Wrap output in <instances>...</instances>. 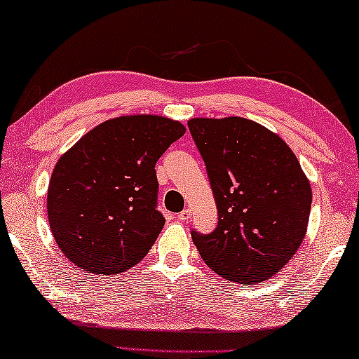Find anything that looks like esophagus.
Wrapping results in <instances>:
<instances>
[{
    "label": "esophagus",
    "mask_w": 359,
    "mask_h": 359,
    "mask_svg": "<svg viewBox=\"0 0 359 359\" xmlns=\"http://www.w3.org/2000/svg\"><path fill=\"white\" fill-rule=\"evenodd\" d=\"M191 215H192V211H191L189 208H186V210H183V211H181V213L178 215V219H180V221H189Z\"/></svg>",
    "instance_id": "1"
}]
</instances>
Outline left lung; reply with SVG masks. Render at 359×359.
<instances>
[{
    "label": "left lung",
    "mask_w": 359,
    "mask_h": 359,
    "mask_svg": "<svg viewBox=\"0 0 359 359\" xmlns=\"http://www.w3.org/2000/svg\"><path fill=\"white\" fill-rule=\"evenodd\" d=\"M207 165L218 227L192 232L205 264L240 285L266 281L292 259L309 226L312 187L292 149L238 116L187 122Z\"/></svg>",
    "instance_id": "obj_1"
}]
</instances>
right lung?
I'll return each instance as SVG.
<instances>
[{"label": "right lung", "mask_w": 359, "mask_h": 359, "mask_svg": "<svg viewBox=\"0 0 359 359\" xmlns=\"http://www.w3.org/2000/svg\"><path fill=\"white\" fill-rule=\"evenodd\" d=\"M184 133L165 116H119L63 152L47 187V219L74 266L114 275L148 255L165 224L156 210V162Z\"/></svg>", "instance_id": "obj_1"}]
</instances>
